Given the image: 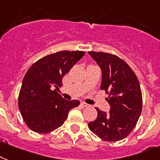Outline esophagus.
<instances>
[{"mask_svg": "<svg viewBox=\"0 0 160 160\" xmlns=\"http://www.w3.org/2000/svg\"><path fill=\"white\" fill-rule=\"evenodd\" d=\"M81 105L82 106L83 108H88L89 107L88 104H87V103H85V102H81Z\"/></svg>", "mask_w": 160, "mask_h": 160, "instance_id": "34e87169", "label": "esophagus"}]
</instances>
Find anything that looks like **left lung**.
Returning a JSON list of instances; mask_svg holds the SVG:
<instances>
[{"label": "left lung", "mask_w": 160, "mask_h": 160, "mask_svg": "<svg viewBox=\"0 0 160 160\" xmlns=\"http://www.w3.org/2000/svg\"><path fill=\"white\" fill-rule=\"evenodd\" d=\"M102 70L101 89L108 94L109 112L98 111L89 129L105 141L122 140L132 132L142 112V92L137 76L118 56L88 52Z\"/></svg>", "instance_id": "left-lung-1"}]
</instances>
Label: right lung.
<instances>
[{
	"mask_svg": "<svg viewBox=\"0 0 160 160\" xmlns=\"http://www.w3.org/2000/svg\"><path fill=\"white\" fill-rule=\"evenodd\" d=\"M85 54L81 51H62L41 58L25 74L18 97L22 118L30 129L48 133L61 127L69 110L80 104L78 100L63 99L57 92L64 75ZM52 87L56 89L52 90Z\"/></svg>",
	"mask_w": 160,
	"mask_h": 160,
	"instance_id": "right-lung-1",
	"label": "right lung"
}]
</instances>
